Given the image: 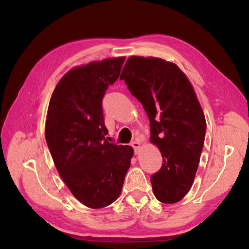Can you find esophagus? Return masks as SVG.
<instances>
[{"label": "esophagus", "mask_w": 249, "mask_h": 249, "mask_svg": "<svg viewBox=\"0 0 249 249\" xmlns=\"http://www.w3.org/2000/svg\"><path fill=\"white\" fill-rule=\"evenodd\" d=\"M131 145H133V147H134V150H135V153H136V154H139L140 149H141V144H140V142H138V141H134L133 143H131Z\"/></svg>", "instance_id": "34e87169"}]
</instances>
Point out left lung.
I'll list each match as a JSON object with an SVG mask.
<instances>
[{
    "label": "left lung",
    "instance_id": "8db88e82",
    "mask_svg": "<svg viewBox=\"0 0 249 249\" xmlns=\"http://www.w3.org/2000/svg\"><path fill=\"white\" fill-rule=\"evenodd\" d=\"M129 92L149 116L151 142L162 156L151 177L162 203H177L192 188L205 138L203 110L187 76L172 62L131 55L121 73Z\"/></svg>",
    "mask_w": 249,
    "mask_h": 249
}]
</instances>
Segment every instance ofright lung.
<instances>
[{"label":"right lung","mask_w":249,"mask_h":249,"mask_svg":"<svg viewBox=\"0 0 249 249\" xmlns=\"http://www.w3.org/2000/svg\"><path fill=\"white\" fill-rule=\"evenodd\" d=\"M125 56L73 67L51 95L45 136L56 170L73 197L102 209L119 198L134 149L105 139L102 102Z\"/></svg>","instance_id":"add662e5"}]
</instances>
